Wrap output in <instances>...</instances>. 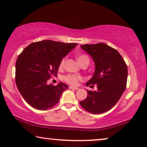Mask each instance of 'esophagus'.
<instances>
[{
	"mask_svg": "<svg viewBox=\"0 0 147 147\" xmlns=\"http://www.w3.org/2000/svg\"><path fill=\"white\" fill-rule=\"evenodd\" d=\"M69 89L75 90H77L79 89V88H77V87H74V86H69Z\"/></svg>",
	"mask_w": 147,
	"mask_h": 147,
	"instance_id": "esophagus-1",
	"label": "esophagus"
}]
</instances>
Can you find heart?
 <instances>
[{"label":"heart","mask_w":147,"mask_h":147,"mask_svg":"<svg viewBox=\"0 0 147 147\" xmlns=\"http://www.w3.org/2000/svg\"><path fill=\"white\" fill-rule=\"evenodd\" d=\"M77 59L80 65L85 61H88V62L90 61L89 57H88L86 55H84V54L78 55L77 57ZM65 58H63V59L61 61V62H60V64H59L60 67H63L64 64H65ZM81 80V78L79 77V76L71 75V74H68V75L65 76L63 77L64 81L66 82L68 84H71V85H77L78 82H79V80Z\"/></svg>","instance_id":"1"}]
</instances>
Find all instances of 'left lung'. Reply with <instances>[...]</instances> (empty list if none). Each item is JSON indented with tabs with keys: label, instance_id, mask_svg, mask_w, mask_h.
Returning a JSON list of instances; mask_svg holds the SVG:
<instances>
[{
	"label": "left lung",
	"instance_id": "left-lung-1",
	"mask_svg": "<svg viewBox=\"0 0 147 147\" xmlns=\"http://www.w3.org/2000/svg\"><path fill=\"white\" fill-rule=\"evenodd\" d=\"M95 63V71L86 86L97 90H87L88 96L80 102L82 107L92 114L104 113L115 106L126 87L127 65L117 50L105 43L81 45Z\"/></svg>",
	"mask_w": 147,
	"mask_h": 147
}]
</instances>
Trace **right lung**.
<instances>
[{"mask_svg": "<svg viewBox=\"0 0 147 147\" xmlns=\"http://www.w3.org/2000/svg\"><path fill=\"white\" fill-rule=\"evenodd\" d=\"M78 43L51 40L32 43L18 56L15 82L24 99L37 110H47L59 101L67 84L48 85L47 80L57 76L60 62Z\"/></svg>", "mask_w": 147, "mask_h": 147, "instance_id": "obj_1", "label": "right lung"}]
</instances>
